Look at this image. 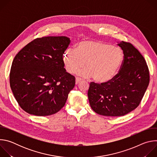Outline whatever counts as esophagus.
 <instances>
[{
  "mask_svg": "<svg viewBox=\"0 0 157 157\" xmlns=\"http://www.w3.org/2000/svg\"><path fill=\"white\" fill-rule=\"evenodd\" d=\"M81 81H82V79L76 77V84H78L79 82H81Z\"/></svg>",
  "mask_w": 157,
  "mask_h": 157,
  "instance_id": "34e87169",
  "label": "esophagus"
}]
</instances>
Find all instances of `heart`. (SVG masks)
I'll list each match as a JSON object with an SVG mask.
<instances>
[{
	"label": "heart",
	"mask_w": 157,
	"mask_h": 157,
	"mask_svg": "<svg viewBox=\"0 0 157 157\" xmlns=\"http://www.w3.org/2000/svg\"><path fill=\"white\" fill-rule=\"evenodd\" d=\"M124 60V53L118 47L98 40L81 41L76 49H67L63 56L66 71L84 78L93 76L99 83L105 82L116 75Z\"/></svg>",
	"instance_id": "obj_1"
}]
</instances>
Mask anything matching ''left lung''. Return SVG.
Segmentation results:
<instances>
[{
    "instance_id": "obj_1",
    "label": "left lung",
    "mask_w": 157,
    "mask_h": 157,
    "mask_svg": "<svg viewBox=\"0 0 157 157\" xmlns=\"http://www.w3.org/2000/svg\"><path fill=\"white\" fill-rule=\"evenodd\" d=\"M117 44L124 53L119 73L107 82H91L87 92L92 109L104 116H122L136 109L150 81L148 66L139 50L129 42Z\"/></svg>"
}]
</instances>
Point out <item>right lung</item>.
<instances>
[{
  "label": "right lung",
  "instance_id": "obj_1",
  "mask_svg": "<svg viewBox=\"0 0 157 157\" xmlns=\"http://www.w3.org/2000/svg\"><path fill=\"white\" fill-rule=\"evenodd\" d=\"M70 40L66 36L37 38L15 56L10 85L18 105L26 113L47 116L59 111L75 85V78L64 69L63 54Z\"/></svg>",
  "mask_w": 157,
  "mask_h": 157
}]
</instances>
